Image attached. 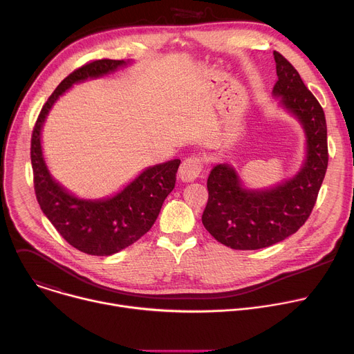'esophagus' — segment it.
Instances as JSON below:
<instances>
[{"mask_svg":"<svg viewBox=\"0 0 354 354\" xmlns=\"http://www.w3.org/2000/svg\"><path fill=\"white\" fill-rule=\"evenodd\" d=\"M202 172V162L201 159L196 156H190L187 159H185L183 162L180 164V168L178 171V176L182 182L187 183V182H194L199 178Z\"/></svg>","mask_w":354,"mask_h":354,"instance_id":"1","label":"esophagus"}]
</instances>
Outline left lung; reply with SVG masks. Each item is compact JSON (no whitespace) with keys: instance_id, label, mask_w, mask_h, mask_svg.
<instances>
[{"instance_id":"8db88e82","label":"left lung","mask_w":354,"mask_h":354,"mask_svg":"<svg viewBox=\"0 0 354 354\" xmlns=\"http://www.w3.org/2000/svg\"><path fill=\"white\" fill-rule=\"evenodd\" d=\"M274 59L278 82L272 95L299 122L305 159L292 178L267 187L247 186L229 160L212 169L202 223L218 243L234 250L266 248L297 233L315 206L328 169L324 109L291 63L278 52Z\"/></svg>"}]
</instances>
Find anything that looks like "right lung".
I'll return each mask as SVG.
<instances>
[{"mask_svg":"<svg viewBox=\"0 0 354 354\" xmlns=\"http://www.w3.org/2000/svg\"><path fill=\"white\" fill-rule=\"evenodd\" d=\"M133 60H94L63 79L38 117L30 141L35 194L44 214L71 245L90 255H113L141 239L155 223L164 201L175 187L180 160L145 168L114 195L84 199L56 180L44 156L42 128L55 103L77 83L111 75Z\"/></svg>","mask_w":354,"mask_h":354,"instance_id":"right-lung-1","label":"right lung"}]
</instances>
